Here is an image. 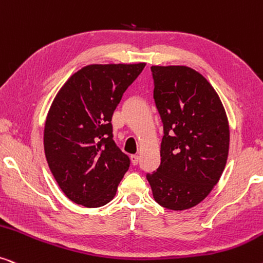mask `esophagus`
I'll use <instances>...</instances> for the list:
<instances>
[{
    "label": "esophagus",
    "mask_w": 263,
    "mask_h": 263,
    "mask_svg": "<svg viewBox=\"0 0 263 263\" xmlns=\"http://www.w3.org/2000/svg\"><path fill=\"white\" fill-rule=\"evenodd\" d=\"M130 159H132L133 165H138V163H139V156L132 155V156H130Z\"/></svg>",
    "instance_id": "1"
}]
</instances>
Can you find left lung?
<instances>
[{
  "instance_id": "1",
  "label": "left lung",
  "mask_w": 263,
  "mask_h": 263,
  "mask_svg": "<svg viewBox=\"0 0 263 263\" xmlns=\"http://www.w3.org/2000/svg\"><path fill=\"white\" fill-rule=\"evenodd\" d=\"M151 71L163 138L161 164L146 179L159 205L190 209L210 193L226 165V112L209 82L191 67L152 66Z\"/></svg>"
}]
</instances>
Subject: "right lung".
<instances>
[{
    "mask_svg": "<svg viewBox=\"0 0 263 263\" xmlns=\"http://www.w3.org/2000/svg\"><path fill=\"white\" fill-rule=\"evenodd\" d=\"M145 65H88L54 99L44 125V153L58 185L73 203L107 204L130 166L116 145L111 119Z\"/></svg>",
    "mask_w": 263,
    "mask_h": 263,
    "instance_id": "obj_1",
    "label": "right lung"
}]
</instances>
